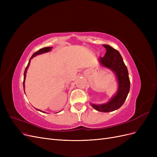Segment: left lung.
I'll use <instances>...</instances> for the list:
<instances>
[{
	"instance_id": "1",
	"label": "left lung",
	"mask_w": 157,
	"mask_h": 157,
	"mask_svg": "<svg viewBox=\"0 0 157 157\" xmlns=\"http://www.w3.org/2000/svg\"><path fill=\"white\" fill-rule=\"evenodd\" d=\"M103 46L106 48L107 52L103 58L99 57V63L115 73L118 81V90L109 102L100 105L93 103L90 105L98 111L107 113L117 110L124 104L130 91V82L127 67L118 51L109 45Z\"/></svg>"
}]
</instances>
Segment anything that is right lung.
Here are the masks:
<instances>
[{
  "mask_svg": "<svg viewBox=\"0 0 157 157\" xmlns=\"http://www.w3.org/2000/svg\"><path fill=\"white\" fill-rule=\"evenodd\" d=\"M52 48V47H45V48L40 49L39 51H37V52H35V53L33 54V56L31 57V58H30V59H29V63H28V65H27V66L26 67L25 70V72H24V79H23V88H25V84H24V83H25V77H26V73H27V70L28 67H29V64H30V62H31V59L32 58H34V57L36 56V55L42 54L46 53V52H48L51 51ZM37 110H39V109H37ZM39 111H41V112H42V113H45L44 111H40V110H39Z\"/></svg>",
  "mask_w": 157,
  "mask_h": 157,
  "instance_id": "add662e5",
  "label": "right lung"
}]
</instances>
